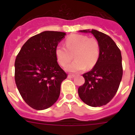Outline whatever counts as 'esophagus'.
Wrapping results in <instances>:
<instances>
[{
    "instance_id": "esophagus-1",
    "label": "esophagus",
    "mask_w": 135,
    "mask_h": 135,
    "mask_svg": "<svg viewBox=\"0 0 135 135\" xmlns=\"http://www.w3.org/2000/svg\"><path fill=\"white\" fill-rule=\"evenodd\" d=\"M75 76V74H69L68 75V78H74Z\"/></svg>"
}]
</instances>
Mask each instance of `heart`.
I'll use <instances>...</instances> for the list:
<instances>
[{"label":"heart","mask_w":135,"mask_h":135,"mask_svg":"<svg viewBox=\"0 0 135 135\" xmlns=\"http://www.w3.org/2000/svg\"><path fill=\"white\" fill-rule=\"evenodd\" d=\"M66 47L58 45L55 54L58 62L65 66L70 62L74 55V61L68 65L66 70L71 73H78L84 70L85 67L91 69L98 61L100 53L99 41L95 38L80 34H73L66 38Z\"/></svg>","instance_id":"obj_1"}]
</instances>
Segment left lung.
<instances>
[{
  "instance_id": "obj_1",
  "label": "left lung",
  "mask_w": 135,
  "mask_h": 135,
  "mask_svg": "<svg viewBox=\"0 0 135 135\" xmlns=\"http://www.w3.org/2000/svg\"><path fill=\"white\" fill-rule=\"evenodd\" d=\"M91 32L100 44L98 61L91 70L83 74L85 83L79 87L80 99L90 107L106 105L116 94L122 76V54L114 40L106 34L92 29L83 30Z\"/></svg>"
}]
</instances>
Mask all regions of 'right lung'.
Wrapping results in <instances>:
<instances>
[{
  "label": "right lung",
  "instance_id": "right-lung-1",
  "mask_svg": "<svg viewBox=\"0 0 135 135\" xmlns=\"http://www.w3.org/2000/svg\"><path fill=\"white\" fill-rule=\"evenodd\" d=\"M65 33L44 31L25 42L15 61V81L23 99L31 108L42 110L57 100L61 84L67 74L60 67L55 48Z\"/></svg>",
  "mask_w": 135,
  "mask_h": 135
}]
</instances>
